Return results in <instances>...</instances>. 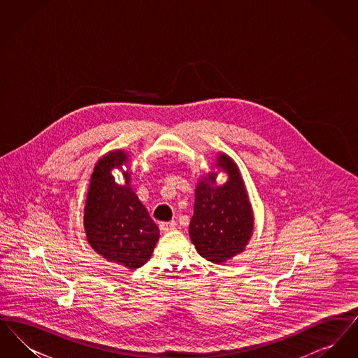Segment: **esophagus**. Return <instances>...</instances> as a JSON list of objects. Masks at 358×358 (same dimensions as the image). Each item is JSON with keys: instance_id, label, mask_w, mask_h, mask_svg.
Returning a JSON list of instances; mask_svg holds the SVG:
<instances>
[{"instance_id": "esophagus-1", "label": "esophagus", "mask_w": 358, "mask_h": 358, "mask_svg": "<svg viewBox=\"0 0 358 358\" xmlns=\"http://www.w3.org/2000/svg\"><path fill=\"white\" fill-rule=\"evenodd\" d=\"M173 229H176V222H159V231L162 234H166V232H171Z\"/></svg>"}]
</instances>
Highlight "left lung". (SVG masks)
Masks as SVG:
<instances>
[{
	"label": "left lung",
	"instance_id": "obj_1",
	"mask_svg": "<svg viewBox=\"0 0 358 358\" xmlns=\"http://www.w3.org/2000/svg\"><path fill=\"white\" fill-rule=\"evenodd\" d=\"M212 171L199 177L194 192V212L189 236L197 252L206 260L222 264L241 254L254 232V210L238 164L225 153H217ZM217 170L229 180L219 186Z\"/></svg>",
	"mask_w": 358,
	"mask_h": 358
}]
</instances>
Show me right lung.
<instances>
[{
    "mask_svg": "<svg viewBox=\"0 0 358 358\" xmlns=\"http://www.w3.org/2000/svg\"><path fill=\"white\" fill-rule=\"evenodd\" d=\"M115 169L122 171L123 185L112 176ZM131 181V159L126 150L115 149L101 157L90 178L83 225L87 241L96 254L136 270L153 255L159 229L139 201Z\"/></svg>",
    "mask_w": 358,
    "mask_h": 358,
    "instance_id": "obj_1",
    "label": "right lung"
}]
</instances>
